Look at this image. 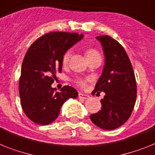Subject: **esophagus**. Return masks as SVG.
I'll return each mask as SVG.
<instances>
[{
	"label": "esophagus",
	"instance_id": "obj_1",
	"mask_svg": "<svg viewBox=\"0 0 155 155\" xmlns=\"http://www.w3.org/2000/svg\"><path fill=\"white\" fill-rule=\"evenodd\" d=\"M78 97L79 98H82V99H89L90 97L89 95H86V94H84V93H79L78 94Z\"/></svg>",
	"mask_w": 155,
	"mask_h": 155
}]
</instances>
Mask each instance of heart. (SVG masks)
Instances as JSON below:
<instances>
[{
  "label": "heart",
  "instance_id": "b5f03b06",
  "mask_svg": "<svg viewBox=\"0 0 155 155\" xmlns=\"http://www.w3.org/2000/svg\"><path fill=\"white\" fill-rule=\"evenodd\" d=\"M85 56H86L87 58V59L89 60V61L92 60L93 58H94L100 56L99 52H98L96 49H94V48H87V49L85 50ZM70 54H71V51H67L66 53L64 54L63 57H62V63H63V65H66V64L68 63ZM76 83L78 85H80V86H85V85H86V80L78 79V80L76 81Z\"/></svg>",
  "mask_w": 155,
  "mask_h": 155
}]
</instances>
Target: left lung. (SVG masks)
I'll use <instances>...</instances> for the list:
<instances>
[{"mask_svg":"<svg viewBox=\"0 0 155 155\" xmlns=\"http://www.w3.org/2000/svg\"><path fill=\"white\" fill-rule=\"evenodd\" d=\"M97 39L103 47L105 64L92 94L104 92L105 96L101 101V110L92 114L90 120L101 128L113 130L131 116L137 96L136 81L128 56L118 41L106 35Z\"/></svg>","mask_w":155,"mask_h":155,"instance_id":"left-lung-1","label":"left lung"}]
</instances>
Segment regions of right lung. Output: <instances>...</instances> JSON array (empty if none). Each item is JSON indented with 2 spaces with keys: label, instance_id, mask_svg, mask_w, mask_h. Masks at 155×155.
I'll use <instances>...</instances> for the list:
<instances>
[{
  "label": "right lung",
  "instance_id": "obj_1",
  "mask_svg": "<svg viewBox=\"0 0 155 155\" xmlns=\"http://www.w3.org/2000/svg\"><path fill=\"white\" fill-rule=\"evenodd\" d=\"M83 37L78 33L50 32L39 37L28 50L22 63L19 93L23 111L35 124L52 123L66 100L78 97L74 87L66 85L55 92L51 84L58 73L62 72L64 54Z\"/></svg>",
  "mask_w": 155,
  "mask_h": 155
}]
</instances>
